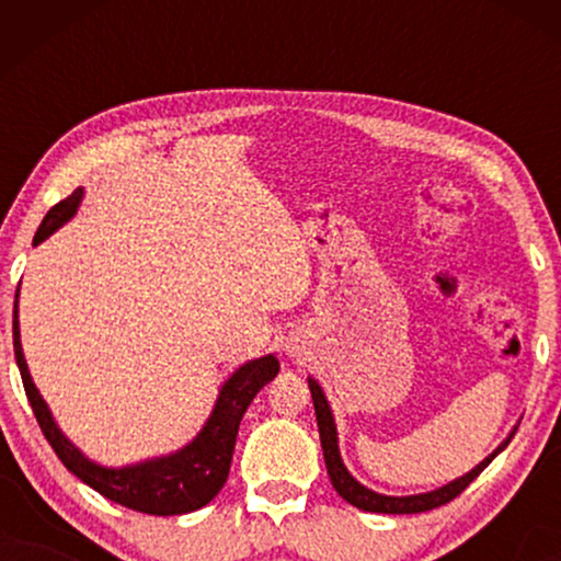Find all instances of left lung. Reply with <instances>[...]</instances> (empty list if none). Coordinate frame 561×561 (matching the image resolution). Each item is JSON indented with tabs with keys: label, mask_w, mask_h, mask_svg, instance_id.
<instances>
[{
	"label": "left lung",
	"mask_w": 561,
	"mask_h": 561,
	"mask_svg": "<svg viewBox=\"0 0 561 561\" xmlns=\"http://www.w3.org/2000/svg\"><path fill=\"white\" fill-rule=\"evenodd\" d=\"M309 390H311V398H313V411H317L321 449H324V462H327L329 480H332L336 493H340L344 501H347L350 505H355V508H359V511H370V513H424V511L439 508V505L455 501V497L462 493V490L470 485V482L478 478V474L485 470V467L493 462V459L501 455L505 447H508L513 434H516V428H513L508 439H505L501 447L493 451V455L482 459V462L474 467V470L462 474V478L451 480L449 485L436 488V490H432V493H419V495H403V497L380 495L370 488L359 485V482L350 474L347 467H344L342 457H340V444H336L334 416H332V409H329V403H327L324 390H321V386L313 378H309Z\"/></svg>",
	"instance_id": "obj_1"
}]
</instances>
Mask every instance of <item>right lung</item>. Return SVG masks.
Segmentation results:
<instances>
[{
    "label": "right lung",
    "mask_w": 561,
    "mask_h": 561,
    "mask_svg": "<svg viewBox=\"0 0 561 561\" xmlns=\"http://www.w3.org/2000/svg\"><path fill=\"white\" fill-rule=\"evenodd\" d=\"M83 188H76L71 196L53 206L45 214L43 225L37 227L33 244L43 240L64 227L68 219L79 209ZM20 294V288H18ZM18 294H14V313H12V340H14V359H18L22 386H25L27 401L33 405V413L41 424L45 439L56 451L60 462L66 465L68 472H73L81 482L94 488L110 501L125 505V508L150 513V516H181V513L198 511L202 505L211 501L227 482L229 465H232V451L237 442V428L240 421L257 396V390L278 375L280 365L275 355H265L260 359H250L240 370L232 373L225 386L219 390L217 403L209 421L202 432L196 434L194 442L186 447L173 451V455L145 459V462L127 465V467H102L91 462L89 457L81 455L79 447H73L60 432L48 403L43 401L41 390L35 388L30 378L25 355H22L20 342V321H18Z\"/></svg>",
    "instance_id": "1"
}]
</instances>
